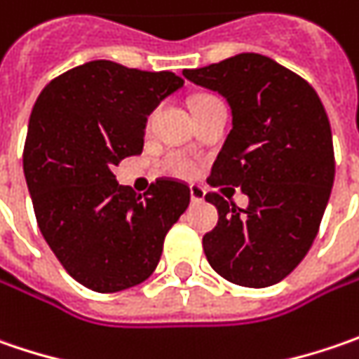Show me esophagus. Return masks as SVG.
I'll return each instance as SVG.
<instances>
[{
  "mask_svg": "<svg viewBox=\"0 0 359 359\" xmlns=\"http://www.w3.org/2000/svg\"><path fill=\"white\" fill-rule=\"evenodd\" d=\"M191 201H193L195 205L203 203V201H205V189L198 187V184H193V187H191Z\"/></svg>",
  "mask_w": 359,
  "mask_h": 359,
  "instance_id": "34e87169",
  "label": "esophagus"
}]
</instances>
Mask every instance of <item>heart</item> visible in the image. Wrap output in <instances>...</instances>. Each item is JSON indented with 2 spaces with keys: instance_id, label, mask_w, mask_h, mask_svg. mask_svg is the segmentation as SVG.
Here are the masks:
<instances>
[{
  "instance_id": "obj_1",
  "label": "heart",
  "mask_w": 359,
  "mask_h": 359,
  "mask_svg": "<svg viewBox=\"0 0 359 359\" xmlns=\"http://www.w3.org/2000/svg\"><path fill=\"white\" fill-rule=\"evenodd\" d=\"M215 96H198L195 100L196 104H203V102L212 100ZM164 172H168V175H172V177H179V179H191V177H195L196 172V164L191 161V158H187V156H182V154H172V156H168L166 161L163 163Z\"/></svg>"
}]
</instances>
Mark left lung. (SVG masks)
<instances>
[{
	"label": "left lung",
	"instance_id": "8db88e82",
	"mask_svg": "<svg viewBox=\"0 0 359 359\" xmlns=\"http://www.w3.org/2000/svg\"><path fill=\"white\" fill-rule=\"evenodd\" d=\"M196 86L226 98L233 128L210 170V187H239L249 207L205 196L219 210L203 237L210 267L243 287L285 279L320 231L334 187L332 128L313 88L261 54L182 70Z\"/></svg>",
	"mask_w": 359,
	"mask_h": 359
}]
</instances>
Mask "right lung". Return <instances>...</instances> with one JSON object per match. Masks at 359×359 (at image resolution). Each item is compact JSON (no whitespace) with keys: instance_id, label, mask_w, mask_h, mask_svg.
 Segmentation results:
<instances>
[{"instance_id":"obj_1","label":"right lung","mask_w":359,"mask_h":359,"mask_svg":"<svg viewBox=\"0 0 359 359\" xmlns=\"http://www.w3.org/2000/svg\"><path fill=\"white\" fill-rule=\"evenodd\" d=\"M182 84L172 72L94 60L54 78L34 104L25 182L43 239L84 287L114 293L149 279L191 203L189 184L177 179L136 195L112 172L142 152L147 116Z\"/></svg>"}]
</instances>
